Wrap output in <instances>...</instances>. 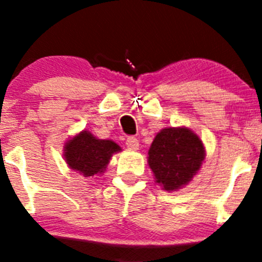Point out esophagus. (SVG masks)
<instances>
[{
	"label": "esophagus",
	"instance_id": "34e87169",
	"mask_svg": "<svg viewBox=\"0 0 262 262\" xmlns=\"http://www.w3.org/2000/svg\"><path fill=\"white\" fill-rule=\"evenodd\" d=\"M126 145L129 149H138L139 148V140L135 136H128L126 140Z\"/></svg>",
	"mask_w": 262,
	"mask_h": 262
}]
</instances>
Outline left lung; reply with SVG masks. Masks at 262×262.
<instances>
[{"instance_id":"1","label":"left lung","mask_w":262,"mask_h":262,"mask_svg":"<svg viewBox=\"0 0 262 262\" xmlns=\"http://www.w3.org/2000/svg\"><path fill=\"white\" fill-rule=\"evenodd\" d=\"M203 160L205 148L201 139L185 127L161 129L148 152V164L156 182L168 191L190 182Z\"/></svg>"}]
</instances>
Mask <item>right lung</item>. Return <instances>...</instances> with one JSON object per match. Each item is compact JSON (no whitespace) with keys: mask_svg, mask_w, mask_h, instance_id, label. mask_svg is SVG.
<instances>
[{"mask_svg":"<svg viewBox=\"0 0 262 262\" xmlns=\"http://www.w3.org/2000/svg\"><path fill=\"white\" fill-rule=\"evenodd\" d=\"M64 148V157L69 168L84 177L102 173L113 154L120 151V147L114 142L94 138L88 131L72 138Z\"/></svg>","mask_w":262,"mask_h":262,"instance_id":"add662e5","label":"right lung"}]
</instances>
